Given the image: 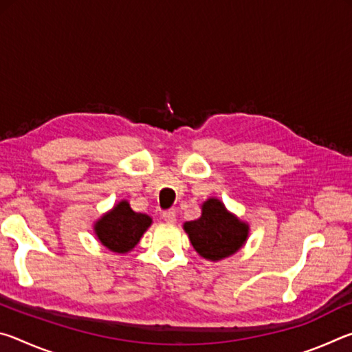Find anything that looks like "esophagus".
Masks as SVG:
<instances>
[{
	"label": "esophagus",
	"mask_w": 352,
	"mask_h": 352,
	"mask_svg": "<svg viewBox=\"0 0 352 352\" xmlns=\"http://www.w3.org/2000/svg\"><path fill=\"white\" fill-rule=\"evenodd\" d=\"M162 217H163L164 222H168V223H174V222H175V211H174V210L163 211Z\"/></svg>",
	"instance_id": "obj_1"
}]
</instances>
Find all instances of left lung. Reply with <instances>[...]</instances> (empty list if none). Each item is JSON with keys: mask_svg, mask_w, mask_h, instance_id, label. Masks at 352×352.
<instances>
[{"mask_svg": "<svg viewBox=\"0 0 352 352\" xmlns=\"http://www.w3.org/2000/svg\"><path fill=\"white\" fill-rule=\"evenodd\" d=\"M184 231L201 258L219 261L243 245L248 225L226 211L222 201L210 199L201 206V217L184 223Z\"/></svg>", "mask_w": 352, "mask_h": 352, "instance_id": "1", "label": "left lung"}]
</instances>
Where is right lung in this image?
I'll return each instance as SVG.
<instances>
[{
  "label": "right lung",
  "instance_id": "obj_1",
  "mask_svg": "<svg viewBox=\"0 0 352 352\" xmlns=\"http://www.w3.org/2000/svg\"><path fill=\"white\" fill-rule=\"evenodd\" d=\"M151 223V217L135 212L124 200L99 220L94 226V231L102 245L111 252L127 253L140 242L141 236Z\"/></svg>",
  "mask_w": 352,
  "mask_h": 352
}]
</instances>
